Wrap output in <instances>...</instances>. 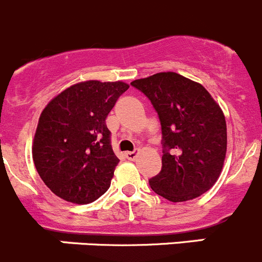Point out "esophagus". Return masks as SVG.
<instances>
[{"label": "esophagus", "instance_id": "obj_1", "mask_svg": "<svg viewBox=\"0 0 262 262\" xmlns=\"http://www.w3.org/2000/svg\"><path fill=\"white\" fill-rule=\"evenodd\" d=\"M124 156H126V158L128 159V161H135V159L138 158V151H126Z\"/></svg>", "mask_w": 262, "mask_h": 262}]
</instances>
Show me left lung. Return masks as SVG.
Instances as JSON below:
<instances>
[{
  "instance_id": "1",
  "label": "left lung",
  "mask_w": 262,
  "mask_h": 262,
  "mask_svg": "<svg viewBox=\"0 0 262 262\" xmlns=\"http://www.w3.org/2000/svg\"><path fill=\"white\" fill-rule=\"evenodd\" d=\"M150 100L162 129V170L149 180L158 195L185 202L216 183L226 154L223 111L202 84L173 72L131 82Z\"/></svg>"
}]
</instances>
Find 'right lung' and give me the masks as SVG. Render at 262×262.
<instances>
[{"instance_id": "right-lung-1", "label": "right lung", "mask_w": 262, "mask_h": 262, "mask_svg": "<svg viewBox=\"0 0 262 262\" xmlns=\"http://www.w3.org/2000/svg\"><path fill=\"white\" fill-rule=\"evenodd\" d=\"M123 82L86 81L52 99L39 117L33 161L47 188L77 204L94 202L111 186L119 159L111 144L105 119Z\"/></svg>"}]
</instances>
